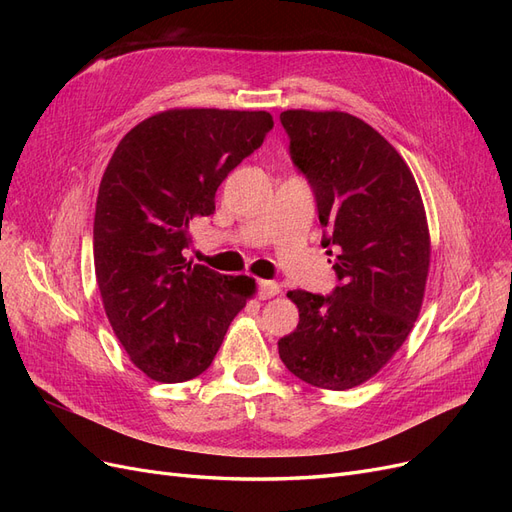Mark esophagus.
<instances>
[{"label":"esophagus","instance_id":"obj_1","mask_svg":"<svg viewBox=\"0 0 512 512\" xmlns=\"http://www.w3.org/2000/svg\"><path fill=\"white\" fill-rule=\"evenodd\" d=\"M280 284H275V282H260L258 284V297L262 299V301H267V299H273V297H277V294H280Z\"/></svg>","mask_w":512,"mask_h":512}]
</instances>
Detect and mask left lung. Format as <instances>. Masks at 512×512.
I'll return each mask as SVG.
<instances>
[{"instance_id":"obj_1","label":"left lung","mask_w":512,"mask_h":512,"mask_svg":"<svg viewBox=\"0 0 512 512\" xmlns=\"http://www.w3.org/2000/svg\"><path fill=\"white\" fill-rule=\"evenodd\" d=\"M290 158L312 185L339 286L290 290L299 307L280 359L303 382L346 391L393 359L421 312L431 241L421 192L382 134L342 111H284Z\"/></svg>"}]
</instances>
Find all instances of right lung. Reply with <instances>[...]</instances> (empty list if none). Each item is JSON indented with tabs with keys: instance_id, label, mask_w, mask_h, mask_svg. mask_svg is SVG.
Segmentation results:
<instances>
[{
	"instance_id": "1",
	"label": "right lung",
	"mask_w": 512,
	"mask_h": 512,
	"mask_svg": "<svg viewBox=\"0 0 512 512\" xmlns=\"http://www.w3.org/2000/svg\"><path fill=\"white\" fill-rule=\"evenodd\" d=\"M267 111L170 108L134 126L108 162L96 200L94 265L104 312L130 361L156 382L203 374L256 292L247 275L192 265L190 222L254 153Z\"/></svg>"
}]
</instances>
